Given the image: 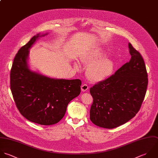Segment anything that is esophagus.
Here are the masks:
<instances>
[{"label": "esophagus", "instance_id": "obj_1", "mask_svg": "<svg viewBox=\"0 0 158 158\" xmlns=\"http://www.w3.org/2000/svg\"><path fill=\"white\" fill-rule=\"evenodd\" d=\"M89 89V86L87 84H83L81 86V90L82 92H86Z\"/></svg>", "mask_w": 158, "mask_h": 158}]
</instances>
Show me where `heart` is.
<instances>
[{
  "label": "heart",
  "instance_id": "obj_1",
  "mask_svg": "<svg viewBox=\"0 0 158 158\" xmlns=\"http://www.w3.org/2000/svg\"><path fill=\"white\" fill-rule=\"evenodd\" d=\"M105 55L103 50L96 48L84 53L81 58L82 63L89 64L86 74L89 79L92 82L105 80L113 73L114 63L109 58H102ZM74 65L77 69L80 68L79 63H75Z\"/></svg>",
  "mask_w": 158,
  "mask_h": 158
}]
</instances>
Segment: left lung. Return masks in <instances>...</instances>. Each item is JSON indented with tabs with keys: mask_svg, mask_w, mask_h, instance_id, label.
I'll use <instances>...</instances> for the list:
<instances>
[{
	"mask_svg": "<svg viewBox=\"0 0 158 158\" xmlns=\"http://www.w3.org/2000/svg\"><path fill=\"white\" fill-rule=\"evenodd\" d=\"M130 61L90 89L93 103L90 119L96 126L113 129L133 118L145 97L148 80L141 54L129 43Z\"/></svg>",
	"mask_w": 158,
	"mask_h": 158,
	"instance_id": "obj_1",
	"label": "left lung"
}]
</instances>
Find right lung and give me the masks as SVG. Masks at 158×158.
<instances>
[{
    "instance_id": "add662e5",
    "label": "right lung",
    "mask_w": 158,
    "mask_h": 158,
    "mask_svg": "<svg viewBox=\"0 0 158 158\" xmlns=\"http://www.w3.org/2000/svg\"><path fill=\"white\" fill-rule=\"evenodd\" d=\"M48 34L33 36L16 53L10 71V89L19 113L28 121L49 126L64 116L68 103L81 93L80 79H56L29 69V50L36 40Z\"/></svg>"
}]
</instances>
